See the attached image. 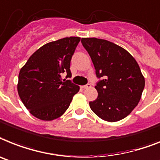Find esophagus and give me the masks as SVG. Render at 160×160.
<instances>
[{
    "mask_svg": "<svg viewBox=\"0 0 160 160\" xmlns=\"http://www.w3.org/2000/svg\"><path fill=\"white\" fill-rule=\"evenodd\" d=\"M81 88H84V89H86V88H91V84H86V85H83V86H81Z\"/></svg>",
    "mask_w": 160,
    "mask_h": 160,
    "instance_id": "esophagus-1",
    "label": "esophagus"
}]
</instances>
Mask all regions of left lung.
Listing matches in <instances>:
<instances>
[{
    "instance_id": "left-lung-1",
    "label": "left lung",
    "mask_w": 160,
    "mask_h": 160,
    "mask_svg": "<svg viewBox=\"0 0 160 160\" xmlns=\"http://www.w3.org/2000/svg\"><path fill=\"white\" fill-rule=\"evenodd\" d=\"M99 80L98 92L89 107L99 118L116 122L128 116L138 106L145 87V78L132 55L122 47L102 39L82 38Z\"/></svg>"
}]
</instances>
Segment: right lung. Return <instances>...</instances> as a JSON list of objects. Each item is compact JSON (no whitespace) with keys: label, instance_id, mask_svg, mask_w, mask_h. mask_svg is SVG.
<instances>
[{"label":"right lung","instance_id":"1","mask_svg":"<svg viewBox=\"0 0 160 160\" xmlns=\"http://www.w3.org/2000/svg\"><path fill=\"white\" fill-rule=\"evenodd\" d=\"M77 37L47 43L29 58L18 74V95L31 114L49 121L65 113L80 87L70 80L62 81L61 74L72 76L70 63L80 42Z\"/></svg>","mask_w":160,"mask_h":160}]
</instances>
